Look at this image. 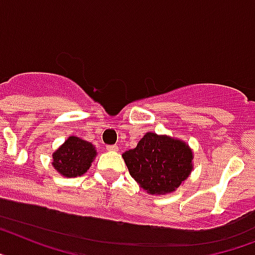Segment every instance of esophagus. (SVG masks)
Instances as JSON below:
<instances>
[{
  "mask_svg": "<svg viewBox=\"0 0 255 255\" xmlns=\"http://www.w3.org/2000/svg\"><path fill=\"white\" fill-rule=\"evenodd\" d=\"M107 150H108V151H119V146H117V144H109V146H107Z\"/></svg>",
  "mask_w": 255,
  "mask_h": 255,
  "instance_id": "esophagus-1",
  "label": "esophagus"
}]
</instances>
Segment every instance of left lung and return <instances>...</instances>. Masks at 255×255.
Returning <instances> with one entry per match:
<instances>
[{"mask_svg": "<svg viewBox=\"0 0 255 255\" xmlns=\"http://www.w3.org/2000/svg\"><path fill=\"white\" fill-rule=\"evenodd\" d=\"M123 157L131 177L148 194L172 193L193 169V151L186 143L155 132H146Z\"/></svg>", "mask_w": 255, "mask_h": 255, "instance_id": "1", "label": "left lung"}]
</instances>
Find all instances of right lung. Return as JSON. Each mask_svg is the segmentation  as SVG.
Here are the masks:
<instances>
[{
  "label": "right lung",
  "mask_w": 255,
  "mask_h": 255,
  "mask_svg": "<svg viewBox=\"0 0 255 255\" xmlns=\"http://www.w3.org/2000/svg\"><path fill=\"white\" fill-rule=\"evenodd\" d=\"M54 169L65 177H78L90 169L96 156L92 143L78 136H69L62 146L53 152Z\"/></svg>",
  "instance_id": "1"
}]
</instances>
